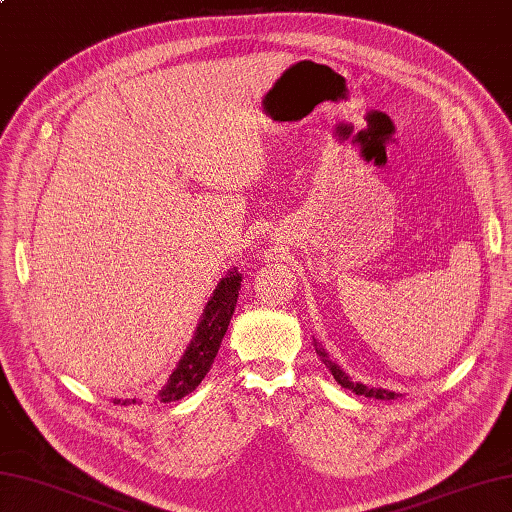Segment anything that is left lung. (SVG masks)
<instances>
[{"label":"left lung","instance_id":"obj_1","mask_svg":"<svg viewBox=\"0 0 512 512\" xmlns=\"http://www.w3.org/2000/svg\"><path fill=\"white\" fill-rule=\"evenodd\" d=\"M314 345H317V343H314ZM317 354L323 358V363L330 367V372H332L334 380H336V383H339L341 387H345V389H352L354 394H358V396H365V398H378V400H394V398H398L396 391L380 389V387H367V385H363V383H352V378L347 376L339 365L332 363V361H330V356L325 354V350H323V347H319V345H317Z\"/></svg>","mask_w":512,"mask_h":512}]
</instances>
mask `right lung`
<instances>
[{
    "mask_svg": "<svg viewBox=\"0 0 512 512\" xmlns=\"http://www.w3.org/2000/svg\"><path fill=\"white\" fill-rule=\"evenodd\" d=\"M239 288H242V273H237L235 268L228 270V273L220 279V284L215 286L213 297L206 303V308L202 312V319L198 323V330H195V336L191 339L189 347L184 350L182 358L178 361L176 369H173L169 380L156 391V400L158 402H173L180 400L202 383V378L209 372L217 350H220L224 334L228 330V323H231V317L235 312V303ZM118 405H134L138 402L136 398H114Z\"/></svg>",
    "mask_w": 512,
    "mask_h": 512,
    "instance_id": "obj_1",
    "label": "right lung"
}]
</instances>
